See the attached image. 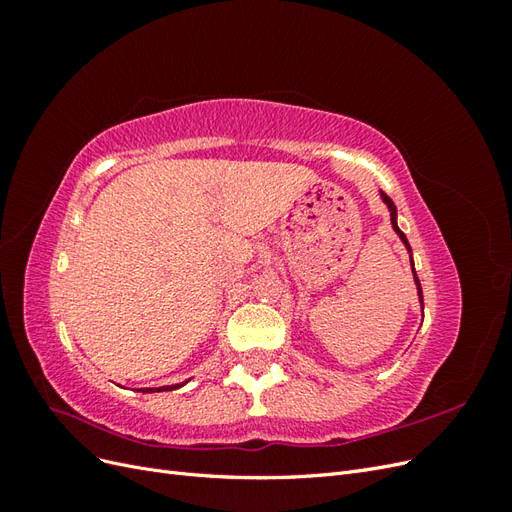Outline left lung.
Segmentation results:
<instances>
[{
    "label": "left lung",
    "instance_id": "8db88e82",
    "mask_svg": "<svg viewBox=\"0 0 512 512\" xmlns=\"http://www.w3.org/2000/svg\"><path fill=\"white\" fill-rule=\"evenodd\" d=\"M380 196H382V200H384V205L389 207V211H391V224H393V230L397 232L399 239L404 241L406 250L410 252V267H412V275H414V284H416V292H418V301H421V307H423V290H421V282H418V275H416V271H414V260H412V250H410V243H408V239H406L404 232H401V230H399V226H397V207L393 205V200H391L389 196H386L384 192H380Z\"/></svg>",
    "mask_w": 512,
    "mask_h": 512
}]
</instances>
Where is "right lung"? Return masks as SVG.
Masks as SVG:
<instances>
[{"label":"right lung","mask_w":512,"mask_h":512,"mask_svg":"<svg viewBox=\"0 0 512 512\" xmlns=\"http://www.w3.org/2000/svg\"><path fill=\"white\" fill-rule=\"evenodd\" d=\"M185 382H188V380H185ZM185 382H181V384H170V386H158V389H138V391H143V393H160V391H175V389H181V386H183Z\"/></svg>","instance_id":"1"}]
</instances>
